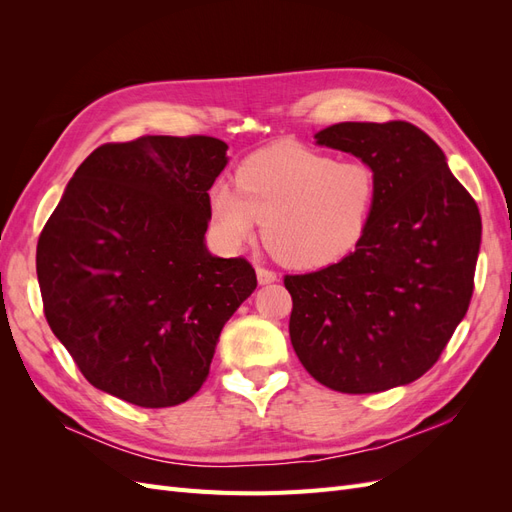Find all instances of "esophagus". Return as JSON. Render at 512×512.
<instances>
[{
	"instance_id": "obj_1",
	"label": "esophagus",
	"mask_w": 512,
	"mask_h": 512,
	"mask_svg": "<svg viewBox=\"0 0 512 512\" xmlns=\"http://www.w3.org/2000/svg\"><path fill=\"white\" fill-rule=\"evenodd\" d=\"M256 277H258V284H271V282H275L277 280V275L273 273V271H269V269H265V267H256Z\"/></svg>"
}]
</instances>
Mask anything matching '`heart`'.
I'll return each instance as SVG.
<instances>
[{"label":"heart","instance_id":"b5f03b06","mask_svg":"<svg viewBox=\"0 0 512 512\" xmlns=\"http://www.w3.org/2000/svg\"><path fill=\"white\" fill-rule=\"evenodd\" d=\"M376 196L378 179L367 162L277 145L239 166L237 188L213 185L211 224L222 245L237 250L265 222L271 254L290 269L314 271L361 245Z\"/></svg>","mask_w":512,"mask_h":512}]
</instances>
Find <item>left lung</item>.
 Wrapping results in <instances>:
<instances>
[{
  "mask_svg": "<svg viewBox=\"0 0 512 512\" xmlns=\"http://www.w3.org/2000/svg\"><path fill=\"white\" fill-rule=\"evenodd\" d=\"M316 143L374 168L376 209L337 265L286 275L290 342L309 376L339 393L421 378L468 312L480 213L442 149L408 121H344Z\"/></svg>",
  "mask_w": 512,
  "mask_h": 512,
  "instance_id": "1",
  "label": "left lung"
}]
</instances>
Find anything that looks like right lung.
Wrapping results in <instances>:
<instances>
[{"label": "right lung", "instance_id": "1", "mask_svg": "<svg viewBox=\"0 0 512 512\" xmlns=\"http://www.w3.org/2000/svg\"><path fill=\"white\" fill-rule=\"evenodd\" d=\"M226 149L213 136L106 143L76 168L40 232L46 322L89 384L128 404L188 401L226 320L256 288L250 262L205 245Z\"/></svg>", "mask_w": 512, "mask_h": 512}]
</instances>
